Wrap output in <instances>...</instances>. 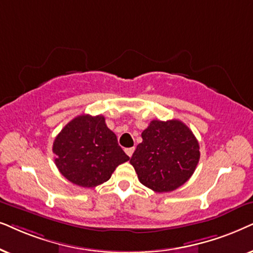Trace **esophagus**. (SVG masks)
I'll use <instances>...</instances> for the list:
<instances>
[{"label": "esophagus", "instance_id": "34e87169", "mask_svg": "<svg viewBox=\"0 0 253 253\" xmlns=\"http://www.w3.org/2000/svg\"><path fill=\"white\" fill-rule=\"evenodd\" d=\"M134 150H135V148H134V147H132V148H126V149H125V153L128 155L129 157H132Z\"/></svg>", "mask_w": 253, "mask_h": 253}]
</instances>
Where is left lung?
<instances>
[{"mask_svg":"<svg viewBox=\"0 0 253 253\" xmlns=\"http://www.w3.org/2000/svg\"><path fill=\"white\" fill-rule=\"evenodd\" d=\"M130 164L140 183L158 193L186 183L199 163V142L179 120H153L143 130Z\"/></svg>","mask_w":253,"mask_h":253,"instance_id":"1","label":"left lung"}]
</instances>
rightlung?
<instances>
[{
	"label": "right lung",
	"instance_id": "right-lung-1",
	"mask_svg": "<svg viewBox=\"0 0 253 253\" xmlns=\"http://www.w3.org/2000/svg\"><path fill=\"white\" fill-rule=\"evenodd\" d=\"M55 166L63 177L82 187L105 183L118 166L129 160L107 128L103 116L82 114L63 127L53 142Z\"/></svg>",
	"mask_w": 253,
	"mask_h": 253
}]
</instances>
